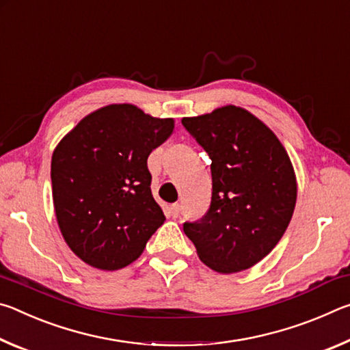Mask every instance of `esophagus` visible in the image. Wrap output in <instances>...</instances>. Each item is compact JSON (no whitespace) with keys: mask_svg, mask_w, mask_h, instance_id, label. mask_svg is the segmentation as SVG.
<instances>
[{"mask_svg":"<svg viewBox=\"0 0 350 350\" xmlns=\"http://www.w3.org/2000/svg\"><path fill=\"white\" fill-rule=\"evenodd\" d=\"M180 211H182V205L180 204H173V205H171V208H170V213H171V216H173V217H177V216H179L180 215Z\"/></svg>","mask_w":350,"mask_h":350,"instance_id":"obj_1","label":"esophagus"}]
</instances>
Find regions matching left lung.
Masks as SVG:
<instances>
[{"label": "left lung", "mask_w": 350, "mask_h": 350, "mask_svg": "<svg viewBox=\"0 0 350 350\" xmlns=\"http://www.w3.org/2000/svg\"><path fill=\"white\" fill-rule=\"evenodd\" d=\"M182 125L211 159V204L183 232L205 265L236 273L258 264L282 238L296 204L287 151L250 112L228 105L183 117Z\"/></svg>", "instance_id": "8db88e82"}]
</instances>
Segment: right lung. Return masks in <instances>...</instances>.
<instances>
[{
    "label": "right lung",
    "mask_w": 350,
    "mask_h": 350,
    "mask_svg": "<svg viewBox=\"0 0 350 350\" xmlns=\"http://www.w3.org/2000/svg\"><path fill=\"white\" fill-rule=\"evenodd\" d=\"M174 129L134 105H108L79 122L52 154L58 227L77 256L100 270L134 262L165 221L148 156Z\"/></svg>",
    "instance_id": "obj_1"
}]
</instances>
